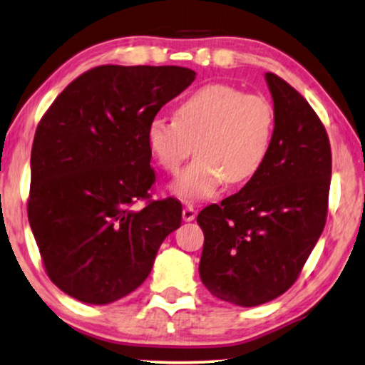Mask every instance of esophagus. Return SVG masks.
<instances>
[{"mask_svg":"<svg viewBox=\"0 0 365 365\" xmlns=\"http://www.w3.org/2000/svg\"><path fill=\"white\" fill-rule=\"evenodd\" d=\"M182 216H183V221H193L195 216H197V210H195L193 205H187L182 211Z\"/></svg>","mask_w":365,"mask_h":365,"instance_id":"obj_1","label":"esophagus"}]
</instances>
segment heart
I'll list each match as a JSON object with an SVG mask.
<instances>
[{"mask_svg": "<svg viewBox=\"0 0 365 365\" xmlns=\"http://www.w3.org/2000/svg\"><path fill=\"white\" fill-rule=\"evenodd\" d=\"M275 110L265 96L211 83L178 103L175 118L157 116L148 126V145L162 168L177 173L193 152L198 157L172 185L185 201L215 197L226 182L251 180L267 159Z\"/></svg>", "mask_w": 365, "mask_h": 365, "instance_id": "obj_1", "label": "heart"}]
</instances>
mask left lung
Masks as SVG:
<instances>
[{
    "mask_svg": "<svg viewBox=\"0 0 365 365\" xmlns=\"http://www.w3.org/2000/svg\"><path fill=\"white\" fill-rule=\"evenodd\" d=\"M275 110L264 165L242 190L200 211V277L211 295L237 307L280 297L300 275L324 230L331 145L298 91L265 73Z\"/></svg>",
    "mask_w": 365,
    "mask_h": 365,
    "instance_id": "8db88e82",
    "label": "left lung"
}]
</instances>
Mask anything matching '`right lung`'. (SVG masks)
Listing matches in <instances>:
<instances>
[{"instance_id":"1","label":"right lung","mask_w":365,"mask_h":365,"mask_svg":"<svg viewBox=\"0 0 365 365\" xmlns=\"http://www.w3.org/2000/svg\"><path fill=\"white\" fill-rule=\"evenodd\" d=\"M195 75L177 65H101L75 78L42 116L27 217L48 279L67 295L90 304L129 295L180 227L175 198L133 206L155 182L149 123Z\"/></svg>"}]
</instances>
